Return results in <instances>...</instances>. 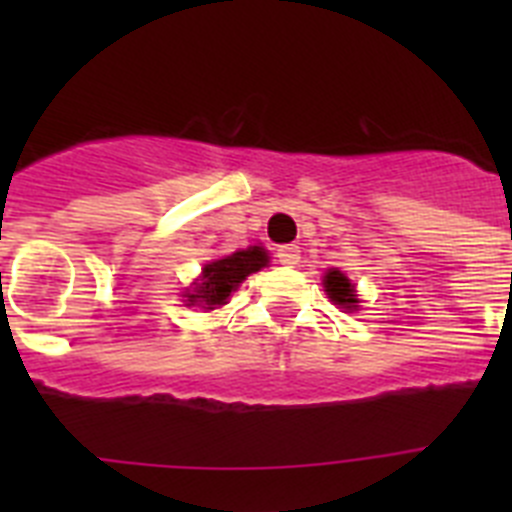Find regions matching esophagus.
Masks as SVG:
<instances>
[{"instance_id":"obj_1","label":"esophagus","mask_w":512,"mask_h":512,"mask_svg":"<svg viewBox=\"0 0 512 512\" xmlns=\"http://www.w3.org/2000/svg\"><path fill=\"white\" fill-rule=\"evenodd\" d=\"M277 261L284 266H295L300 264V248L297 246H282L277 251Z\"/></svg>"}]
</instances>
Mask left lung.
Masks as SVG:
<instances>
[{
  "label": "left lung",
  "mask_w": 512,
  "mask_h": 512,
  "mask_svg": "<svg viewBox=\"0 0 512 512\" xmlns=\"http://www.w3.org/2000/svg\"><path fill=\"white\" fill-rule=\"evenodd\" d=\"M323 284H325V292H328L330 300L336 302V305L346 307V310H354L356 302H359V300H356L354 287H351V282H348V279L343 277L341 271L330 269L328 274H325Z\"/></svg>",
  "instance_id": "obj_1"
}]
</instances>
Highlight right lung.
I'll return each instance as SVG.
<instances>
[{"label": "right lung", "instance_id": "right-lung-1", "mask_svg": "<svg viewBox=\"0 0 512 512\" xmlns=\"http://www.w3.org/2000/svg\"><path fill=\"white\" fill-rule=\"evenodd\" d=\"M269 256H266L264 248L251 246L246 251H235L225 259L210 261V264L202 269V282L197 284L194 295H187L189 302H202L212 310V305H225V300L230 297L238 284L253 274V271L264 269Z\"/></svg>", "mask_w": 512, "mask_h": 512}]
</instances>
